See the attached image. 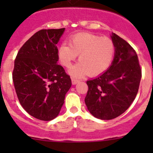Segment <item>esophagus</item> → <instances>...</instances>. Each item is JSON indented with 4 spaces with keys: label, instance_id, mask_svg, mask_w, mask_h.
Returning a JSON list of instances; mask_svg holds the SVG:
<instances>
[{
    "label": "esophagus",
    "instance_id": "34e87169",
    "mask_svg": "<svg viewBox=\"0 0 153 153\" xmlns=\"http://www.w3.org/2000/svg\"><path fill=\"white\" fill-rule=\"evenodd\" d=\"M78 82V80L75 79V78H72V84H73V85H75V84H76Z\"/></svg>",
    "mask_w": 153,
    "mask_h": 153
}]
</instances>
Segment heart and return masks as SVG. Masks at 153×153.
<instances>
[{
  "label": "heart",
  "mask_w": 153,
  "mask_h": 153,
  "mask_svg": "<svg viewBox=\"0 0 153 153\" xmlns=\"http://www.w3.org/2000/svg\"><path fill=\"white\" fill-rule=\"evenodd\" d=\"M78 55L80 62L70 68L69 73L76 78L87 74L95 76L105 72L112 64L115 45L109 38L80 32L71 37L69 45L63 43L58 49V58L65 67H69Z\"/></svg>",
  "instance_id": "1"
}]
</instances>
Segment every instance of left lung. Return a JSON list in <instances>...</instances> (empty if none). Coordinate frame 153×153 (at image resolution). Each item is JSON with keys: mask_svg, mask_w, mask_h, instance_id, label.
Wrapping results in <instances>:
<instances>
[{"mask_svg": "<svg viewBox=\"0 0 153 153\" xmlns=\"http://www.w3.org/2000/svg\"><path fill=\"white\" fill-rule=\"evenodd\" d=\"M115 56L111 67L88 85L85 104L94 117L111 120L124 113L136 97L141 69L136 52L115 33L111 36Z\"/></svg>", "mask_w": 153, "mask_h": 153, "instance_id": "left-lung-1", "label": "left lung"}]
</instances>
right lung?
<instances>
[{"label":"right lung","instance_id":"obj_1","mask_svg":"<svg viewBox=\"0 0 153 153\" xmlns=\"http://www.w3.org/2000/svg\"><path fill=\"white\" fill-rule=\"evenodd\" d=\"M64 29L37 32L21 47L15 60L12 80L20 104L41 121L58 116L72 86L69 75L57 64L56 44Z\"/></svg>","mask_w":153,"mask_h":153}]
</instances>
